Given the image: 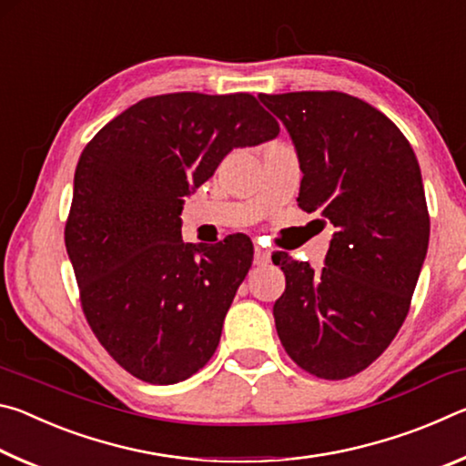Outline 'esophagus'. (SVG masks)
Returning a JSON list of instances; mask_svg holds the SVG:
<instances>
[{"mask_svg": "<svg viewBox=\"0 0 466 466\" xmlns=\"http://www.w3.org/2000/svg\"><path fill=\"white\" fill-rule=\"evenodd\" d=\"M255 263L257 265H267L271 263V252L261 247H255Z\"/></svg>", "mask_w": 466, "mask_h": 466, "instance_id": "34e87169", "label": "esophagus"}]
</instances>
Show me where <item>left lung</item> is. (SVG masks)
I'll return each instance as SVG.
<instances>
[{"label":"left lung","instance_id":"left-lung-1","mask_svg":"<svg viewBox=\"0 0 466 466\" xmlns=\"http://www.w3.org/2000/svg\"><path fill=\"white\" fill-rule=\"evenodd\" d=\"M258 98L296 147L298 205L335 226L320 271L273 255L286 273L275 329L299 368L341 380L380 356L409 312L430 242L420 164L397 125L350 94Z\"/></svg>","mask_w":466,"mask_h":466}]
</instances>
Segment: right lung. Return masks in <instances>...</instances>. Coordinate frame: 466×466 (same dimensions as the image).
<instances>
[{"instance_id":"obj_1","label":"right lung","mask_w":466,"mask_h":466,"mask_svg":"<svg viewBox=\"0 0 466 466\" xmlns=\"http://www.w3.org/2000/svg\"><path fill=\"white\" fill-rule=\"evenodd\" d=\"M278 133L250 94L177 92L139 100L84 147L66 248L90 329L139 380H187L214 356L252 242L185 244L178 216L234 147Z\"/></svg>"}]
</instances>
